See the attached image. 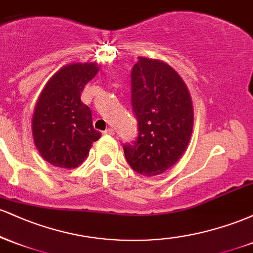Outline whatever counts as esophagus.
<instances>
[{
    "label": "esophagus",
    "mask_w": 253,
    "mask_h": 253,
    "mask_svg": "<svg viewBox=\"0 0 253 253\" xmlns=\"http://www.w3.org/2000/svg\"><path fill=\"white\" fill-rule=\"evenodd\" d=\"M103 134H106V135H114V129H113V128L106 129L103 132Z\"/></svg>",
    "instance_id": "obj_1"
}]
</instances>
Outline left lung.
Here are the masks:
<instances>
[{
    "label": "left lung",
    "instance_id": "1",
    "mask_svg": "<svg viewBox=\"0 0 253 253\" xmlns=\"http://www.w3.org/2000/svg\"><path fill=\"white\" fill-rule=\"evenodd\" d=\"M130 81L138 136L124 145L125 157L138 173L156 176L175 165L187 150L193 133V102L184 81L162 60L139 57Z\"/></svg>",
    "mask_w": 253,
    "mask_h": 253
}]
</instances>
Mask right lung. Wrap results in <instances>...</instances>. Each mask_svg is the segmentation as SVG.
<instances>
[{
	"mask_svg": "<svg viewBox=\"0 0 253 253\" xmlns=\"http://www.w3.org/2000/svg\"><path fill=\"white\" fill-rule=\"evenodd\" d=\"M98 72L95 63L63 66L46 83L32 119L34 144L46 162L75 169L89 155L101 133L92 126L91 110L81 101L85 84Z\"/></svg>",
	"mask_w": 253,
	"mask_h": 253,
	"instance_id": "add662e5",
	"label": "right lung"
}]
</instances>
